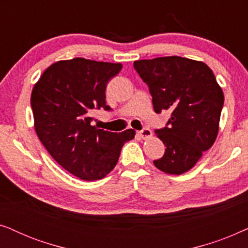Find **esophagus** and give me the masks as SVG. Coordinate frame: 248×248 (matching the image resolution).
Returning a JSON list of instances; mask_svg holds the SVG:
<instances>
[{
	"label": "esophagus",
	"mask_w": 248,
	"mask_h": 248,
	"mask_svg": "<svg viewBox=\"0 0 248 248\" xmlns=\"http://www.w3.org/2000/svg\"><path fill=\"white\" fill-rule=\"evenodd\" d=\"M138 134L140 135L141 139H148L152 135V132L149 127H143L141 131L138 132Z\"/></svg>",
	"instance_id": "obj_1"
}]
</instances>
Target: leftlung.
<instances>
[{
	"label": "left lung",
	"mask_w": 248,
	"mask_h": 248,
	"mask_svg": "<svg viewBox=\"0 0 248 248\" xmlns=\"http://www.w3.org/2000/svg\"><path fill=\"white\" fill-rule=\"evenodd\" d=\"M133 66L149 88L155 113L171 111L166 126L155 131L166 150L154 164L167 174L181 175L215 143L223 107L221 88L206 64L185 57L135 61Z\"/></svg>",
	"instance_id": "8db88e82"
}]
</instances>
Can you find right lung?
Instances as JSON below:
<instances>
[{
    "label": "right lung",
    "mask_w": 248,
    "mask_h": 248,
    "mask_svg": "<svg viewBox=\"0 0 248 248\" xmlns=\"http://www.w3.org/2000/svg\"><path fill=\"white\" fill-rule=\"evenodd\" d=\"M121 69L120 63L82 57L60 61L47 67L32 89L30 103L39 140L64 169L83 181L113 170L122 147L134 138L132 128L114 133L91 125L94 110L111 111L105 91Z\"/></svg>",
    "instance_id": "obj_1"
}]
</instances>
